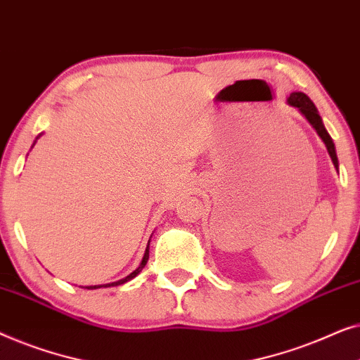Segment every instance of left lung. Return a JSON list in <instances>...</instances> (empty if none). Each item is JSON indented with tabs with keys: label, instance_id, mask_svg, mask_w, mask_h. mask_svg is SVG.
<instances>
[{
	"label": "left lung",
	"instance_id": "1",
	"mask_svg": "<svg viewBox=\"0 0 360 360\" xmlns=\"http://www.w3.org/2000/svg\"><path fill=\"white\" fill-rule=\"evenodd\" d=\"M287 103L290 106L297 108V110L302 112L304 117H307V121L309 122V124L314 127L316 134L321 137L324 146H326L328 154H329V157H331L333 164L338 170L339 169V162H338V155H336V147H334V142L331 139V136L328 134L326 127H324V124H323V120H321V116H319V112L316 110V106H314V103L309 100V98L302 91L290 93V96L287 98Z\"/></svg>",
	"mask_w": 360,
	"mask_h": 360
}]
</instances>
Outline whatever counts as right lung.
<instances>
[{"instance_id": "1", "label": "right lung", "mask_w": 360, "mask_h": 360, "mask_svg": "<svg viewBox=\"0 0 360 360\" xmlns=\"http://www.w3.org/2000/svg\"><path fill=\"white\" fill-rule=\"evenodd\" d=\"M42 134H39L37 137H36V141H34V144H36L37 142V139L39 137H41ZM34 144H32V147H34ZM149 243H150V239H149ZM149 243H147V248H146V252H144V257H142V260H141V264H139V267H137L134 272H131L129 275H127V277H124V278H121V280H117V282H112V283H105V285H90V287H85L86 290H96V288H101V287H117V285H122V283H126V282H129V280H132L134 277H137V275H139L141 272H142V269L146 267V264H147V260H149Z\"/></svg>"}]
</instances>
